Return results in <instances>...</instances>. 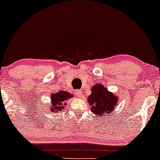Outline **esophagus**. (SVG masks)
Returning a JSON list of instances; mask_svg holds the SVG:
<instances>
[{
    "mask_svg": "<svg viewBox=\"0 0 160 160\" xmlns=\"http://www.w3.org/2000/svg\"><path fill=\"white\" fill-rule=\"evenodd\" d=\"M76 94H77V95L79 96V97H82V91L81 90H76Z\"/></svg>",
    "mask_w": 160,
    "mask_h": 160,
    "instance_id": "esophagus-1",
    "label": "esophagus"
}]
</instances>
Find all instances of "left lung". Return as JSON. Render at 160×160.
Segmentation results:
<instances>
[{
  "label": "left lung",
  "mask_w": 160,
  "mask_h": 160,
  "mask_svg": "<svg viewBox=\"0 0 160 160\" xmlns=\"http://www.w3.org/2000/svg\"><path fill=\"white\" fill-rule=\"evenodd\" d=\"M118 100V96L109 92L105 86L98 83L92 85L88 102L93 114L99 118H105V115H110L115 110Z\"/></svg>",
  "instance_id": "8db88e82"
}]
</instances>
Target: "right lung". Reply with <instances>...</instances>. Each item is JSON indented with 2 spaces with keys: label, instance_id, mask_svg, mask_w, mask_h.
Returning a JSON list of instances; mask_svg holds the SVG:
<instances>
[{
  "label": "right lung",
  "instance_id": "right-lung-1",
  "mask_svg": "<svg viewBox=\"0 0 160 160\" xmlns=\"http://www.w3.org/2000/svg\"><path fill=\"white\" fill-rule=\"evenodd\" d=\"M72 98V95L68 91L60 90L50 95L51 102L48 106L50 112H62L67 105V100Z\"/></svg>",
  "mask_w": 160,
  "mask_h": 160
}]
</instances>
